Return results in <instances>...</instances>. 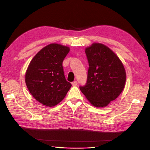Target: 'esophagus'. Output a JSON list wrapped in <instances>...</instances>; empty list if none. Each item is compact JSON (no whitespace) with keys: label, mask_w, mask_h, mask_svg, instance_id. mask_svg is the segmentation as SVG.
<instances>
[{"label":"esophagus","mask_w":150,"mask_h":150,"mask_svg":"<svg viewBox=\"0 0 150 150\" xmlns=\"http://www.w3.org/2000/svg\"><path fill=\"white\" fill-rule=\"evenodd\" d=\"M71 84L73 86H75L77 85V81H73Z\"/></svg>","instance_id":"esophagus-1"}]
</instances>
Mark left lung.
Instances as JSON below:
<instances>
[{
  "mask_svg": "<svg viewBox=\"0 0 150 150\" xmlns=\"http://www.w3.org/2000/svg\"><path fill=\"white\" fill-rule=\"evenodd\" d=\"M85 52L89 63L88 78L80 90L93 106L106 107L124 90L125 69L116 54L104 44L93 43Z\"/></svg>",
  "mask_w": 150,
  "mask_h": 150,
  "instance_id": "1",
  "label": "left lung"
}]
</instances>
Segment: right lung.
<instances>
[{"label":"right lung","instance_id":"right-lung-1","mask_svg":"<svg viewBox=\"0 0 150 150\" xmlns=\"http://www.w3.org/2000/svg\"><path fill=\"white\" fill-rule=\"evenodd\" d=\"M69 47L50 44L41 49L31 60L25 82L31 95L43 105L53 107L60 103L71 86L66 80L62 62Z\"/></svg>","mask_w":150,"mask_h":150}]
</instances>
